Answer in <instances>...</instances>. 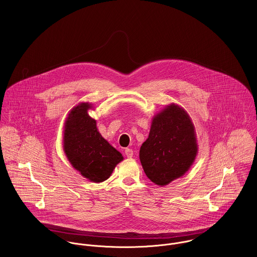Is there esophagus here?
<instances>
[{"label": "esophagus", "instance_id": "1", "mask_svg": "<svg viewBox=\"0 0 257 257\" xmlns=\"http://www.w3.org/2000/svg\"><path fill=\"white\" fill-rule=\"evenodd\" d=\"M125 155L127 158L133 157V150L132 149H125Z\"/></svg>", "mask_w": 257, "mask_h": 257}]
</instances>
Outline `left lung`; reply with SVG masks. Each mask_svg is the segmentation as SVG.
I'll return each instance as SVG.
<instances>
[{
    "label": "left lung",
    "mask_w": 257,
    "mask_h": 257,
    "mask_svg": "<svg viewBox=\"0 0 257 257\" xmlns=\"http://www.w3.org/2000/svg\"><path fill=\"white\" fill-rule=\"evenodd\" d=\"M196 154V136L189 115L171 104L155 116L140 149V161L148 178L164 186L188 171Z\"/></svg>",
    "instance_id": "left-lung-1"
}]
</instances>
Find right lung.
I'll use <instances>...</instances> for the list:
<instances>
[{
	"label": "right lung",
	"mask_w": 257,
	"mask_h": 257,
	"mask_svg": "<svg viewBox=\"0 0 257 257\" xmlns=\"http://www.w3.org/2000/svg\"><path fill=\"white\" fill-rule=\"evenodd\" d=\"M88 103L75 106L65 123L64 151L71 165L92 182L106 180L116 165L123 160L99 134L96 122L87 114Z\"/></svg>",
	"instance_id": "right-lung-1"
}]
</instances>
